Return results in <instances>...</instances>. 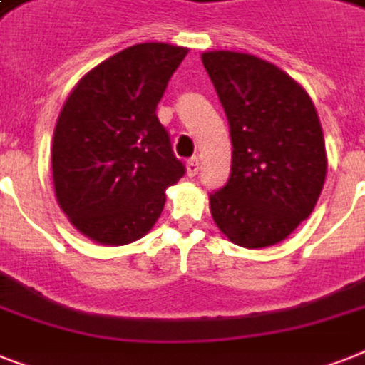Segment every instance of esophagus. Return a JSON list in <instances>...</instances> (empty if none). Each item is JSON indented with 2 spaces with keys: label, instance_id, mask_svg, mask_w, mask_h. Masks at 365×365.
<instances>
[{
  "label": "esophagus",
  "instance_id": "1",
  "mask_svg": "<svg viewBox=\"0 0 365 365\" xmlns=\"http://www.w3.org/2000/svg\"><path fill=\"white\" fill-rule=\"evenodd\" d=\"M200 168V160L199 157H193V159L187 160V174L189 176H197Z\"/></svg>",
  "mask_w": 365,
  "mask_h": 365
}]
</instances>
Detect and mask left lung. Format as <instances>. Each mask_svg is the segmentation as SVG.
<instances>
[{
	"mask_svg": "<svg viewBox=\"0 0 365 365\" xmlns=\"http://www.w3.org/2000/svg\"><path fill=\"white\" fill-rule=\"evenodd\" d=\"M233 143L231 176L210 195L214 222L231 242L265 248L294 233L322 193L328 159L311 96L271 62L202 53Z\"/></svg>",
	"mask_w": 365,
	"mask_h": 365,
	"instance_id": "left-lung-1",
	"label": "left lung"
}]
</instances>
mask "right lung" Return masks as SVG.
<instances>
[{
	"label": "right lung",
	"instance_id": "1",
	"mask_svg": "<svg viewBox=\"0 0 365 365\" xmlns=\"http://www.w3.org/2000/svg\"><path fill=\"white\" fill-rule=\"evenodd\" d=\"M189 48L140 43L81 77L54 126L53 182L71 225L104 246L142 239L185 174L157 104Z\"/></svg>",
	"mask_w": 365,
	"mask_h": 365
}]
</instances>
